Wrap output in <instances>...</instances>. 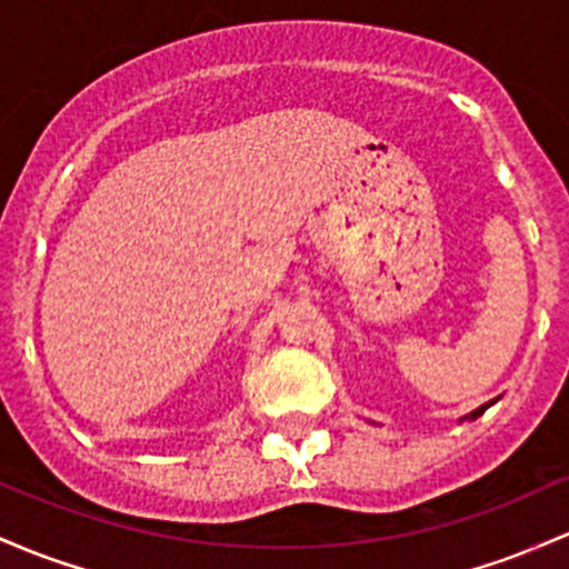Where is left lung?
I'll use <instances>...</instances> for the list:
<instances>
[{
  "label": "left lung",
  "instance_id": "1",
  "mask_svg": "<svg viewBox=\"0 0 569 569\" xmlns=\"http://www.w3.org/2000/svg\"><path fill=\"white\" fill-rule=\"evenodd\" d=\"M495 402H497V399H491V402L480 405V408H476V410H472V413L461 416V418H459V421H476V418H478V416H483V413H486V410H489V408H491V405H495Z\"/></svg>",
  "mask_w": 569,
  "mask_h": 569
}]
</instances>
